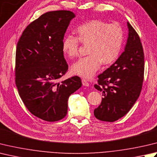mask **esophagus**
<instances>
[{"label":"esophagus","instance_id":"obj_1","mask_svg":"<svg viewBox=\"0 0 157 157\" xmlns=\"http://www.w3.org/2000/svg\"><path fill=\"white\" fill-rule=\"evenodd\" d=\"M82 85L84 86H89V83L87 82V80H86L84 79H82Z\"/></svg>","mask_w":157,"mask_h":157}]
</instances>
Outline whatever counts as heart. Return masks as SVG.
Returning a JSON list of instances; mask_svg holds the SVG:
<instances>
[{"label":"heart","instance_id":"b5f03b06","mask_svg":"<svg viewBox=\"0 0 157 157\" xmlns=\"http://www.w3.org/2000/svg\"><path fill=\"white\" fill-rule=\"evenodd\" d=\"M78 38L67 35L64 38L63 51L69 58L78 54L79 44L88 45V56L81 58L71 66L73 74L84 78H90L104 65L113 63L117 59L123 42V30L117 24H109L102 20H93L82 24L77 29Z\"/></svg>","mask_w":157,"mask_h":157}]
</instances>
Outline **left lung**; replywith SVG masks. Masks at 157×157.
Masks as SVG:
<instances>
[{
	"instance_id": "1",
	"label": "left lung",
	"mask_w": 157,
	"mask_h": 157,
	"mask_svg": "<svg viewBox=\"0 0 157 157\" xmlns=\"http://www.w3.org/2000/svg\"><path fill=\"white\" fill-rule=\"evenodd\" d=\"M128 38L124 50L112 65L99 76L97 90L103 97L94 115L101 121L114 122L127 114L142 90L144 56L140 39L127 21Z\"/></svg>"
}]
</instances>
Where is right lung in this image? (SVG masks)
I'll return each instance as SVG.
<instances>
[{
	"mask_svg": "<svg viewBox=\"0 0 157 157\" xmlns=\"http://www.w3.org/2000/svg\"><path fill=\"white\" fill-rule=\"evenodd\" d=\"M75 17L70 11H49L28 26L17 43L15 84L30 112L48 122L65 117L68 99L82 86L78 76L58 80L68 64L62 48L64 33Z\"/></svg>",
	"mask_w": 157,
	"mask_h": 157,
	"instance_id": "add662e5",
	"label": "right lung"
}]
</instances>
